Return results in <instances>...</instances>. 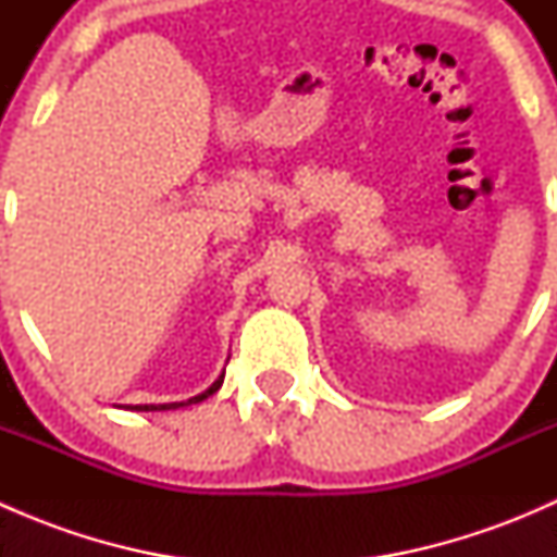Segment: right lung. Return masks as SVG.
Wrapping results in <instances>:
<instances>
[{
    "label": "right lung",
    "mask_w": 557,
    "mask_h": 557,
    "mask_svg": "<svg viewBox=\"0 0 557 557\" xmlns=\"http://www.w3.org/2000/svg\"><path fill=\"white\" fill-rule=\"evenodd\" d=\"M223 374H226V372H223ZM223 374L215 380V383L207 387L205 393H199V396L188 398V401H174V404H137V407H132V409H137V412H161V409H177V407H188V404H199V401H205L207 396H212V393H215L218 387L223 385Z\"/></svg>",
    "instance_id": "obj_1"
}]
</instances>
